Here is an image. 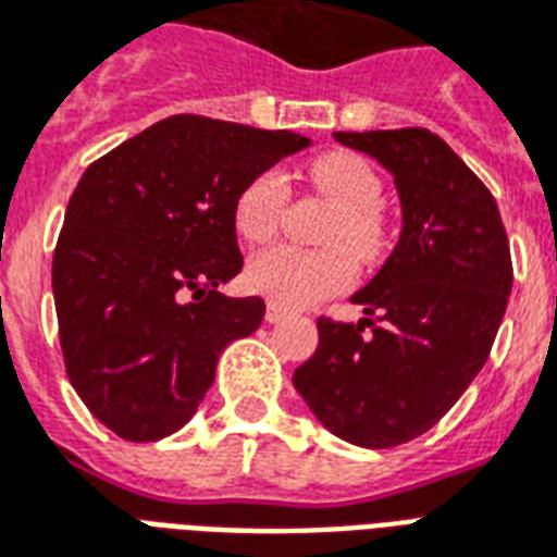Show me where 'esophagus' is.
<instances>
[{"label": "esophagus", "mask_w": 557, "mask_h": 557, "mask_svg": "<svg viewBox=\"0 0 557 557\" xmlns=\"http://www.w3.org/2000/svg\"><path fill=\"white\" fill-rule=\"evenodd\" d=\"M289 315V312L283 310V307H277V304H268L265 307V321H271V324H277V321H283Z\"/></svg>", "instance_id": "1"}]
</instances>
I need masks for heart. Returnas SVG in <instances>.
<instances>
[{"label":"heart","instance_id":"heart-1","mask_svg":"<svg viewBox=\"0 0 557 557\" xmlns=\"http://www.w3.org/2000/svg\"><path fill=\"white\" fill-rule=\"evenodd\" d=\"M310 180L336 206L324 242L333 247L300 250L280 245L262 250L245 268V283L253 295L268 298L283 310L310 307L315 300L348 289L354 260L374 262L383 250L381 206L383 185L374 168L357 152H324L310 164ZM289 203V183L280 171H262L242 185L233 200V226L247 245H265L274 238Z\"/></svg>","mask_w":557,"mask_h":557}]
</instances>
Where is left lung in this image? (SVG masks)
<instances>
[{
    "label": "left lung",
    "mask_w": 557,
    "mask_h": 557,
    "mask_svg": "<svg viewBox=\"0 0 557 557\" xmlns=\"http://www.w3.org/2000/svg\"><path fill=\"white\" fill-rule=\"evenodd\" d=\"M333 138L393 174L401 236L351 298L366 319H319V348L292 381L331 434L393 448L434 428L487 362L513 286L508 233L487 185L434 132Z\"/></svg>",
    "instance_id": "1"
}]
</instances>
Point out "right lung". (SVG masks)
<instances>
[{
    "label": "right lung",
    "instance_id": "right-lung-1",
    "mask_svg": "<svg viewBox=\"0 0 557 557\" xmlns=\"http://www.w3.org/2000/svg\"><path fill=\"white\" fill-rule=\"evenodd\" d=\"M307 144L298 132L174 114L82 174L52 295L70 383L109 431L129 443L180 431L221 351L262 324L265 300L218 292L245 262L233 200Z\"/></svg>",
    "mask_w": 557,
    "mask_h": 557
}]
</instances>
